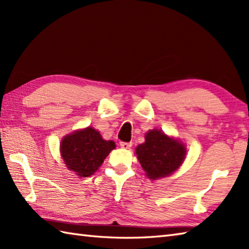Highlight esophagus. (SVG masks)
Wrapping results in <instances>:
<instances>
[{"label":"esophagus","instance_id":"obj_1","mask_svg":"<svg viewBox=\"0 0 249 249\" xmlns=\"http://www.w3.org/2000/svg\"><path fill=\"white\" fill-rule=\"evenodd\" d=\"M131 144H133L131 142H121V143H120L121 147H123V149H129Z\"/></svg>","mask_w":249,"mask_h":249}]
</instances>
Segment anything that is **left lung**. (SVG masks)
<instances>
[{
  "mask_svg": "<svg viewBox=\"0 0 249 249\" xmlns=\"http://www.w3.org/2000/svg\"><path fill=\"white\" fill-rule=\"evenodd\" d=\"M186 149L181 142L154 129L145 135V142L136 149L141 167L152 179L170 176L183 162Z\"/></svg>",
  "mask_w": 249,
  "mask_h": 249,
  "instance_id": "obj_1",
  "label": "left lung"
}]
</instances>
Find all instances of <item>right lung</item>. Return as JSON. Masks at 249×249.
<instances>
[{
	"instance_id": "add662e5",
	"label": "right lung",
	"mask_w": 249,
	"mask_h": 249,
	"mask_svg": "<svg viewBox=\"0 0 249 249\" xmlns=\"http://www.w3.org/2000/svg\"><path fill=\"white\" fill-rule=\"evenodd\" d=\"M113 149L114 142L104 140L92 127L77 130L64 137L61 142V154L65 165L81 178L92 176Z\"/></svg>"
}]
</instances>
